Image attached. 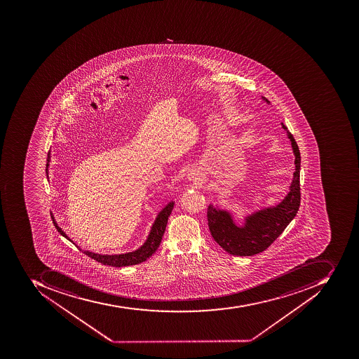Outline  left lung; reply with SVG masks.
<instances>
[{
  "mask_svg": "<svg viewBox=\"0 0 359 359\" xmlns=\"http://www.w3.org/2000/svg\"><path fill=\"white\" fill-rule=\"evenodd\" d=\"M262 99L269 103L266 97H262ZM283 128L287 130L283 124ZM287 137L290 138L295 156V171L290 192L281 203L256 212L247 217L244 226L241 227L233 222L229 212L209 206L208 224L212 237L229 254L234 256H254L264 252L283 234L285 227L298 213L301 202L300 150L291 133L287 132Z\"/></svg>",
  "mask_w": 359,
  "mask_h": 359,
  "instance_id": "obj_1",
  "label": "left lung"
}]
</instances>
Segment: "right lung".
<instances>
[{
    "instance_id": "add662e5",
    "label": "right lung",
    "mask_w": 359,
    "mask_h": 359,
    "mask_svg": "<svg viewBox=\"0 0 359 359\" xmlns=\"http://www.w3.org/2000/svg\"><path fill=\"white\" fill-rule=\"evenodd\" d=\"M49 155L50 154L48 153L46 163L47 177H48V165L49 161H50V156ZM173 204H175L173 202H170L161 213L158 214L157 219H156L155 223H154L153 227H151V231H150L147 241H146L145 244L142 245L135 252L122 255H99L88 252L87 250V252H83L84 254L87 255L88 257L97 260V262L107 264V266H112V267H125V266H132V264H137L145 262V260H147V258H149L157 250L158 247L161 245L165 226H167V223H168V217H170L171 212H172ZM53 222H54L57 231L62 236L66 237L70 242H72V239L69 238L64 231H61L60 227L57 225L54 219H53Z\"/></svg>"
}]
</instances>
